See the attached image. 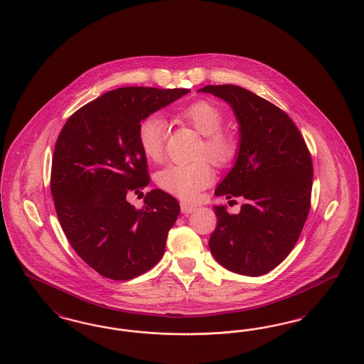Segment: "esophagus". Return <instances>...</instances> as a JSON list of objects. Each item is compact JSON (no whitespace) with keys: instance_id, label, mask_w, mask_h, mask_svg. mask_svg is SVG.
I'll return each mask as SVG.
<instances>
[{"instance_id":"esophagus-1","label":"esophagus","mask_w":364,"mask_h":364,"mask_svg":"<svg viewBox=\"0 0 364 364\" xmlns=\"http://www.w3.org/2000/svg\"><path fill=\"white\" fill-rule=\"evenodd\" d=\"M180 208H181L183 214H191L195 210H198V206L196 205H191V203H187V202H181L180 203Z\"/></svg>"}]
</instances>
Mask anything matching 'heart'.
Instances as JSON below:
<instances>
[{"mask_svg": "<svg viewBox=\"0 0 364 364\" xmlns=\"http://www.w3.org/2000/svg\"><path fill=\"white\" fill-rule=\"evenodd\" d=\"M180 117L192 125L203 139L200 156H208L218 166L229 164L237 153V139L223 129V113L215 105L196 101L180 112ZM166 122L159 114H150L138 127L140 151L151 162H159L165 154ZM214 178L206 161L171 164L156 174V183L166 192L183 199H196Z\"/></svg>", "mask_w": 364, "mask_h": 364, "instance_id": "b5f03b06", "label": "heart"}]
</instances>
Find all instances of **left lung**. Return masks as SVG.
<instances>
[{
    "instance_id": "1",
    "label": "left lung",
    "mask_w": 364,
    "mask_h": 364,
    "mask_svg": "<svg viewBox=\"0 0 364 364\" xmlns=\"http://www.w3.org/2000/svg\"><path fill=\"white\" fill-rule=\"evenodd\" d=\"M239 124L235 164L214 191L242 198L239 214L215 205L218 224L208 247L215 260L242 276H263L292 251L310 211L312 161L297 127L277 106L233 85L206 86Z\"/></svg>"
}]
</instances>
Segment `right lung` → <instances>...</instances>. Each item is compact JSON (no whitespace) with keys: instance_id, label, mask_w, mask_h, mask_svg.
<instances>
[{"instance_id":"obj_1","label":"right lung","mask_w":364,"mask_h":364,"mask_svg":"<svg viewBox=\"0 0 364 364\" xmlns=\"http://www.w3.org/2000/svg\"><path fill=\"white\" fill-rule=\"evenodd\" d=\"M188 92L117 88L73 113L58 135L50 180L57 217L76 254L104 277H138L164 255L178 202L156 188L136 210L127 193L150 183L139 124Z\"/></svg>"}]
</instances>
